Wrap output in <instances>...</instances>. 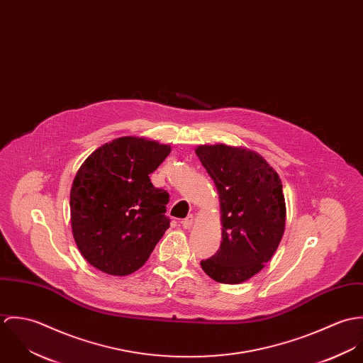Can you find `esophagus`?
<instances>
[{"mask_svg": "<svg viewBox=\"0 0 363 363\" xmlns=\"http://www.w3.org/2000/svg\"><path fill=\"white\" fill-rule=\"evenodd\" d=\"M193 222H194V216H193V215H189L186 219L182 220V226H183L184 229H190V228L193 226Z\"/></svg>", "mask_w": 363, "mask_h": 363, "instance_id": "obj_1", "label": "esophagus"}]
</instances>
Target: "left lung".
Listing matches in <instances>:
<instances>
[{
    "mask_svg": "<svg viewBox=\"0 0 363 363\" xmlns=\"http://www.w3.org/2000/svg\"><path fill=\"white\" fill-rule=\"evenodd\" d=\"M196 154L212 177L220 208L222 242L201 261L219 284H240L259 272L285 232L286 206L278 173L262 156L225 144L199 145Z\"/></svg>",
    "mask_w": 363,
    "mask_h": 363,
    "instance_id": "8db88e82",
    "label": "left lung"
}]
</instances>
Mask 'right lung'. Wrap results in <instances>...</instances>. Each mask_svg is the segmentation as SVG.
<instances>
[{
    "mask_svg": "<svg viewBox=\"0 0 363 363\" xmlns=\"http://www.w3.org/2000/svg\"><path fill=\"white\" fill-rule=\"evenodd\" d=\"M166 144L120 137L88 156L69 193L74 240L91 265L108 275H128L150 259L170 226L169 194L150 174L170 154Z\"/></svg>",
    "mask_w": 363,
    "mask_h": 363,
    "instance_id": "right-lung-1",
    "label": "right lung"
}]
</instances>
